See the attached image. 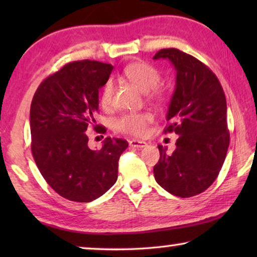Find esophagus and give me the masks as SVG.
<instances>
[{
	"instance_id": "1",
	"label": "esophagus",
	"mask_w": 257,
	"mask_h": 257,
	"mask_svg": "<svg viewBox=\"0 0 257 257\" xmlns=\"http://www.w3.org/2000/svg\"><path fill=\"white\" fill-rule=\"evenodd\" d=\"M130 146L132 147H137V149H143V147H145L147 144L145 142H143V140H137V139H132L128 142Z\"/></svg>"
}]
</instances>
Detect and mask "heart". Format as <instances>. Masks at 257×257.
Instances as JSON below:
<instances>
[{
  "label": "heart",
  "instance_id": "1",
  "mask_svg": "<svg viewBox=\"0 0 257 257\" xmlns=\"http://www.w3.org/2000/svg\"><path fill=\"white\" fill-rule=\"evenodd\" d=\"M124 76L143 92H149L153 99H161L163 91L157 87L160 82V73L158 70L146 62H135L124 69ZM112 97V83L107 82L100 94L101 104H110ZM153 120V117L147 112H132L119 117L114 122L118 131L132 136H143L147 131V125Z\"/></svg>",
  "mask_w": 257,
  "mask_h": 257
}]
</instances>
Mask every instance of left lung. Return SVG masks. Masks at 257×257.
<instances>
[{
  "instance_id": "8db88e82",
  "label": "left lung",
  "mask_w": 257,
  "mask_h": 257,
  "mask_svg": "<svg viewBox=\"0 0 257 257\" xmlns=\"http://www.w3.org/2000/svg\"><path fill=\"white\" fill-rule=\"evenodd\" d=\"M174 66L175 89L164 132L179 136L172 154L158 145L160 159L153 168L158 184L171 194L191 198L215 181L229 146L227 103L222 86L208 66L178 49H161L153 59Z\"/></svg>"
}]
</instances>
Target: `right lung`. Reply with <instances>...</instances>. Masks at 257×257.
<instances>
[{
  "label": "right lung",
  "mask_w": 257,
  "mask_h": 257,
  "mask_svg": "<svg viewBox=\"0 0 257 257\" xmlns=\"http://www.w3.org/2000/svg\"><path fill=\"white\" fill-rule=\"evenodd\" d=\"M111 64L69 63L45 78L30 106L31 152L41 174L56 193L76 202H90L106 193L118 178V160L127 149L124 139L105 138L100 150L87 146L86 130L99 106V89ZM98 132H105L99 126Z\"/></svg>",
  "instance_id": "right-lung-1"
}]
</instances>
